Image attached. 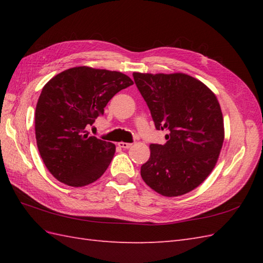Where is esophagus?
<instances>
[{
  "instance_id": "obj_1",
  "label": "esophagus",
  "mask_w": 263,
  "mask_h": 263,
  "mask_svg": "<svg viewBox=\"0 0 263 263\" xmlns=\"http://www.w3.org/2000/svg\"><path fill=\"white\" fill-rule=\"evenodd\" d=\"M119 147L123 148V149H128L132 147V143H128V142H119Z\"/></svg>"
}]
</instances>
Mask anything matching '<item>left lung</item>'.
Listing matches in <instances>:
<instances>
[{
	"label": "left lung",
	"instance_id": "1",
	"mask_svg": "<svg viewBox=\"0 0 263 263\" xmlns=\"http://www.w3.org/2000/svg\"><path fill=\"white\" fill-rule=\"evenodd\" d=\"M157 130H167L165 144H150L141 166L148 186L164 197L198 187L214 170L224 142V119L216 95L185 73L133 72Z\"/></svg>",
	"mask_w": 263,
	"mask_h": 263
}]
</instances>
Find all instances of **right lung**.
<instances>
[{"label": "right lung", "mask_w": 263, "mask_h": 263, "mask_svg": "<svg viewBox=\"0 0 263 263\" xmlns=\"http://www.w3.org/2000/svg\"><path fill=\"white\" fill-rule=\"evenodd\" d=\"M131 85V78L122 72L76 66L44 86L36 105V141L44 164L58 181L85 186L107 170L115 144L90 136L88 127L117 92Z\"/></svg>", "instance_id": "obj_1"}]
</instances>
